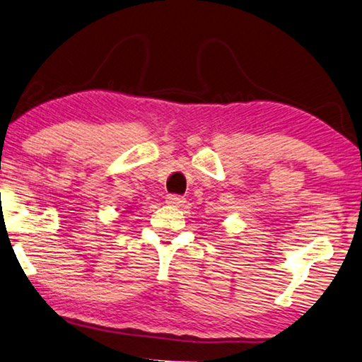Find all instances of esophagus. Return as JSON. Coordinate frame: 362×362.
Masks as SVG:
<instances>
[{
  "label": "esophagus",
  "instance_id": "1",
  "mask_svg": "<svg viewBox=\"0 0 362 362\" xmlns=\"http://www.w3.org/2000/svg\"><path fill=\"white\" fill-rule=\"evenodd\" d=\"M185 202H186V199L182 197V195H177V194H168L167 195V204L171 205V206H181Z\"/></svg>",
  "mask_w": 362,
  "mask_h": 362
}]
</instances>
